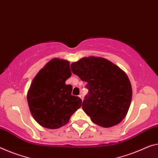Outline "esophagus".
Listing matches in <instances>:
<instances>
[{
	"label": "esophagus",
	"mask_w": 158,
	"mask_h": 158,
	"mask_svg": "<svg viewBox=\"0 0 158 158\" xmlns=\"http://www.w3.org/2000/svg\"><path fill=\"white\" fill-rule=\"evenodd\" d=\"M79 98H81L82 100H83V98H84V97H83V95H82V94H80L79 95Z\"/></svg>",
	"instance_id": "esophagus-1"
}]
</instances>
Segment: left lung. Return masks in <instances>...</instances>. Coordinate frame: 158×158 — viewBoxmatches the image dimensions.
I'll return each instance as SVG.
<instances>
[{
  "instance_id": "8db88e82",
  "label": "left lung",
  "mask_w": 158,
  "mask_h": 158,
  "mask_svg": "<svg viewBox=\"0 0 158 158\" xmlns=\"http://www.w3.org/2000/svg\"><path fill=\"white\" fill-rule=\"evenodd\" d=\"M73 73L87 82L82 110L92 121L109 128L119 123L129 109L132 88L127 74L110 60L89 56L71 65Z\"/></svg>"
}]
</instances>
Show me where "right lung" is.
<instances>
[{
  "label": "right lung",
  "instance_id": "add662e5",
  "mask_svg": "<svg viewBox=\"0 0 158 158\" xmlns=\"http://www.w3.org/2000/svg\"><path fill=\"white\" fill-rule=\"evenodd\" d=\"M69 61L51 60L38 73L27 94L30 112L42 127L56 129L67 124L82 99L71 94L73 87L65 81L71 76Z\"/></svg>",
  "mask_w": 158,
  "mask_h": 158
}]
</instances>
